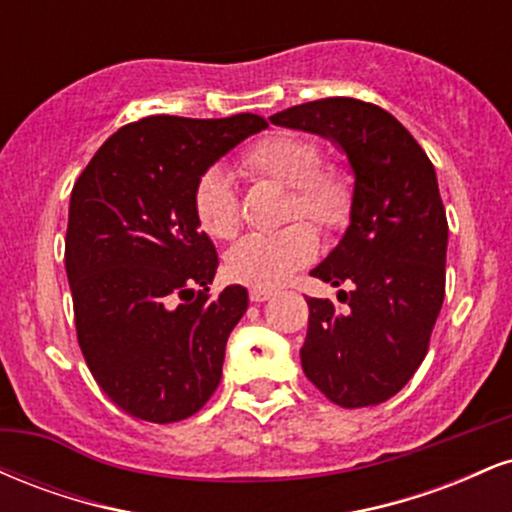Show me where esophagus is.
<instances>
[{
	"label": "esophagus",
	"instance_id": "obj_1",
	"mask_svg": "<svg viewBox=\"0 0 512 512\" xmlns=\"http://www.w3.org/2000/svg\"><path fill=\"white\" fill-rule=\"evenodd\" d=\"M274 296L272 289H262V286H252L250 289V301L252 303H264Z\"/></svg>",
	"mask_w": 512,
	"mask_h": 512
}]
</instances>
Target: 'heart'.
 I'll list each match as a JSON object with an SVG mask.
<instances>
[{"label": "heart", "mask_w": 512, "mask_h": 512, "mask_svg": "<svg viewBox=\"0 0 512 512\" xmlns=\"http://www.w3.org/2000/svg\"><path fill=\"white\" fill-rule=\"evenodd\" d=\"M322 156L313 142L293 134H274L243 156L245 173L291 190L289 219L305 216L317 226H339L351 207L349 182L334 170H320ZM195 209L209 236H236L240 207L236 185L226 168H209L197 182ZM317 236L308 223H291L276 233L243 238L226 255V269L243 284L272 289L315 257Z\"/></svg>", "instance_id": "obj_1"}]
</instances>
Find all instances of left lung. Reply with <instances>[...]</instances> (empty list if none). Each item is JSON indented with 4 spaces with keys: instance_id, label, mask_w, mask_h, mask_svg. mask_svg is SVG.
I'll return each mask as SVG.
<instances>
[{
    "instance_id": "1",
    "label": "left lung",
    "mask_w": 512,
    "mask_h": 512,
    "mask_svg": "<svg viewBox=\"0 0 512 512\" xmlns=\"http://www.w3.org/2000/svg\"><path fill=\"white\" fill-rule=\"evenodd\" d=\"M330 139L354 173L349 226L313 269L337 298H308L303 373L346 409L397 395L424 361L445 298L448 219L436 168L402 122L356 98H322L269 117Z\"/></svg>"
}]
</instances>
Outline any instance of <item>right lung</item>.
I'll list each match as a JSON object with an SVG mask.
<instances>
[{"mask_svg":"<svg viewBox=\"0 0 512 512\" xmlns=\"http://www.w3.org/2000/svg\"><path fill=\"white\" fill-rule=\"evenodd\" d=\"M264 127L252 113L151 115L117 129L76 180L64 248L76 337L96 383L134 419L182 421L219 387L248 291L207 296L219 255L195 190Z\"/></svg>","mask_w":512,"mask_h":512,"instance_id":"add662e5","label":"right lung"}]
</instances>
